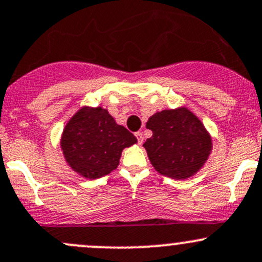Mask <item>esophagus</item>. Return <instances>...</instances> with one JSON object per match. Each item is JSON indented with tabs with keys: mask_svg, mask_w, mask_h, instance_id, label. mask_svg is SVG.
Instances as JSON below:
<instances>
[{
	"mask_svg": "<svg viewBox=\"0 0 262 262\" xmlns=\"http://www.w3.org/2000/svg\"><path fill=\"white\" fill-rule=\"evenodd\" d=\"M136 137H137V139H138V144H142L143 140H144V138H143V133H142V132H137Z\"/></svg>",
	"mask_w": 262,
	"mask_h": 262,
	"instance_id": "34e87169",
	"label": "esophagus"
}]
</instances>
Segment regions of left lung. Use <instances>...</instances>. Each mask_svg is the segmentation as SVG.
Returning a JSON list of instances; mask_svg holds the SVG:
<instances>
[{"mask_svg": "<svg viewBox=\"0 0 262 262\" xmlns=\"http://www.w3.org/2000/svg\"><path fill=\"white\" fill-rule=\"evenodd\" d=\"M146 128L153 136L144 148L155 170L173 179H186L208 159L211 138L186 108L163 111L149 118Z\"/></svg>", "mask_w": 262, "mask_h": 262, "instance_id": "left-lung-1", "label": "left lung"}]
</instances>
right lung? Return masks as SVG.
<instances>
[{"mask_svg":"<svg viewBox=\"0 0 262 262\" xmlns=\"http://www.w3.org/2000/svg\"><path fill=\"white\" fill-rule=\"evenodd\" d=\"M134 143L137 138L98 107L82 108L74 114L66 125L61 145L74 171L97 179L114 170L123 149Z\"/></svg>","mask_w":262,"mask_h":262,"instance_id":"1","label":"right lung"}]
</instances>
